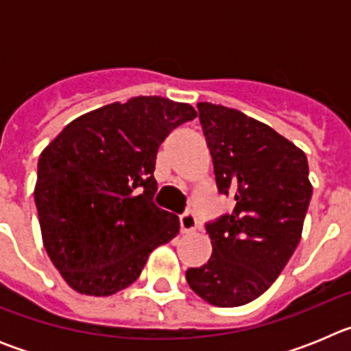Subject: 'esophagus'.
Segmentation results:
<instances>
[{
	"label": "esophagus",
	"mask_w": 351,
	"mask_h": 351,
	"mask_svg": "<svg viewBox=\"0 0 351 351\" xmlns=\"http://www.w3.org/2000/svg\"><path fill=\"white\" fill-rule=\"evenodd\" d=\"M197 226H198V221L191 210H188V213L182 214L181 216V232L182 234H191V232L197 230Z\"/></svg>",
	"instance_id": "esophagus-1"
}]
</instances>
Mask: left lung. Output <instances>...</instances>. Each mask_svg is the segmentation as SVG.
<instances>
[{
  "label": "left lung",
  "instance_id": "8db88e82",
  "mask_svg": "<svg viewBox=\"0 0 351 351\" xmlns=\"http://www.w3.org/2000/svg\"><path fill=\"white\" fill-rule=\"evenodd\" d=\"M219 193L235 207L207 225L213 255L186 281L206 302L235 308L281 274L302 235L313 186L302 149L241 110L198 104Z\"/></svg>",
  "mask_w": 351,
  "mask_h": 351
}]
</instances>
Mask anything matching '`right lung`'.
Returning a JSON list of instances; mask_svg holds the SVG:
<instances>
[{
	"label": "right lung",
	"mask_w": 351,
	"mask_h": 351,
	"mask_svg": "<svg viewBox=\"0 0 351 351\" xmlns=\"http://www.w3.org/2000/svg\"><path fill=\"white\" fill-rule=\"evenodd\" d=\"M190 104L137 96L68 123L38 160L35 204L49 258L70 288L93 297L125 290L154 247L179 234L153 204L156 154Z\"/></svg>",
	"instance_id": "right-lung-1"
}]
</instances>
